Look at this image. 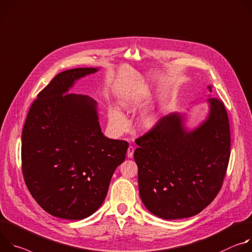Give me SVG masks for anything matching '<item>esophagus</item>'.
<instances>
[{"label":"esophagus","instance_id":"34e87169","mask_svg":"<svg viewBox=\"0 0 252 252\" xmlns=\"http://www.w3.org/2000/svg\"><path fill=\"white\" fill-rule=\"evenodd\" d=\"M134 147L133 146H129L128 147V150H127V156L128 158H132L133 157V154H134Z\"/></svg>","mask_w":252,"mask_h":252}]
</instances>
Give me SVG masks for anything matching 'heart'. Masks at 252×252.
<instances>
[{
    "label": "heart",
    "mask_w": 252,
    "mask_h": 252,
    "mask_svg": "<svg viewBox=\"0 0 252 252\" xmlns=\"http://www.w3.org/2000/svg\"><path fill=\"white\" fill-rule=\"evenodd\" d=\"M120 104L126 110L132 111L138 106L139 103H138V100L133 97H124L123 99H121ZM108 118H109V123L112 126V128H114L117 131H123L128 126L127 119L121 113V111H119L115 107H111L109 109ZM157 122H158V115L156 113H154V112L145 113L141 117V124L146 128L154 127Z\"/></svg>",
    "instance_id": "obj_1"
}]
</instances>
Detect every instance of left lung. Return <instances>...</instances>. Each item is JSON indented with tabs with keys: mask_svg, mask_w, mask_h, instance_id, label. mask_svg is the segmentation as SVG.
Instances as JSON below:
<instances>
[{
	"mask_svg": "<svg viewBox=\"0 0 252 252\" xmlns=\"http://www.w3.org/2000/svg\"><path fill=\"white\" fill-rule=\"evenodd\" d=\"M208 101L209 116L195 130L187 132L182 117L172 113L135 140L140 197L158 217L196 215L222 187L230 157L229 119L220 99Z\"/></svg>",
	"mask_w": 252,
	"mask_h": 252,
	"instance_id": "obj_1",
	"label": "left lung"
}]
</instances>
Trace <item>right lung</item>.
Returning <instances> with one entry per match:
<instances>
[{
  "mask_svg": "<svg viewBox=\"0 0 252 252\" xmlns=\"http://www.w3.org/2000/svg\"><path fill=\"white\" fill-rule=\"evenodd\" d=\"M96 72L76 68L55 76L31 105L22 132L25 183L45 211L63 219L86 218L101 206L129 146L103 135L94 100L64 95L75 80Z\"/></svg>",
  "mask_w": 252,
  "mask_h": 252,
  "instance_id": "right-lung-1",
  "label": "right lung"
}]
</instances>
